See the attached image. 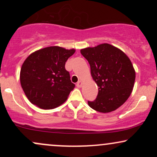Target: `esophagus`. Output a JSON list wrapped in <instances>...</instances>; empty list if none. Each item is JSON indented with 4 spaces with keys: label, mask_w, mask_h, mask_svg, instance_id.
Instances as JSON below:
<instances>
[{
    "label": "esophagus",
    "mask_w": 157,
    "mask_h": 157,
    "mask_svg": "<svg viewBox=\"0 0 157 157\" xmlns=\"http://www.w3.org/2000/svg\"><path fill=\"white\" fill-rule=\"evenodd\" d=\"M82 81L80 80V81H78V82H77V86L78 88H81V87H82Z\"/></svg>",
    "instance_id": "1"
}]
</instances>
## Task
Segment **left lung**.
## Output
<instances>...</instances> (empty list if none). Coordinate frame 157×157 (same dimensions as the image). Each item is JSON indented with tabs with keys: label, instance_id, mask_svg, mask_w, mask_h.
<instances>
[{
	"label": "left lung",
	"instance_id": "1",
	"mask_svg": "<svg viewBox=\"0 0 157 157\" xmlns=\"http://www.w3.org/2000/svg\"><path fill=\"white\" fill-rule=\"evenodd\" d=\"M80 52L89 61L91 75L99 87L96 100L88 104L101 113L115 111L128 100L134 88L136 73L130 59L109 44L82 48Z\"/></svg>",
	"mask_w": 157,
	"mask_h": 157
}]
</instances>
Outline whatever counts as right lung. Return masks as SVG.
<instances>
[{"label":"right lung","mask_w":157,"mask_h":157,"mask_svg":"<svg viewBox=\"0 0 157 157\" xmlns=\"http://www.w3.org/2000/svg\"><path fill=\"white\" fill-rule=\"evenodd\" d=\"M75 49L49 46L35 51L22 65L21 87L28 100L42 109H52L67 100L75 85L65 68Z\"/></svg>","instance_id":"1"}]
</instances>
